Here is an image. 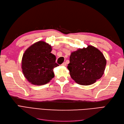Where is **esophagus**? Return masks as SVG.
Here are the masks:
<instances>
[{
  "instance_id": "1",
  "label": "esophagus",
  "mask_w": 124,
  "mask_h": 124,
  "mask_svg": "<svg viewBox=\"0 0 124 124\" xmlns=\"http://www.w3.org/2000/svg\"><path fill=\"white\" fill-rule=\"evenodd\" d=\"M62 66H66V62H63L62 64Z\"/></svg>"
}]
</instances>
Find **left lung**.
<instances>
[{"mask_svg":"<svg viewBox=\"0 0 124 124\" xmlns=\"http://www.w3.org/2000/svg\"><path fill=\"white\" fill-rule=\"evenodd\" d=\"M106 64V59L102 52L89 45L71 53L67 68L71 78L77 83L89 85L102 77Z\"/></svg>","mask_w":124,"mask_h":124,"instance_id":"left-lung-1","label":"left lung"}]
</instances>
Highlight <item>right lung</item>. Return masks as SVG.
<instances>
[{"label":"right lung","instance_id":"add662e5","mask_svg":"<svg viewBox=\"0 0 124 124\" xmlns=\"http://www.w3.org/2000/svg\"><path fill=\"white\" fill-rule=\"evenodd\" d=\"M51 45L43 41L32 44L26 50L22 59L24 77L33 85L46 84L54 77L53 69L59 65L56 56L51 53Z\"/></svg>","mask_w":124,"mask_h":124}]
</instances>
